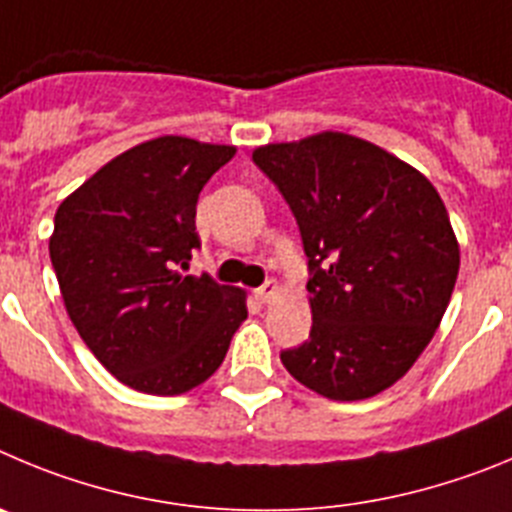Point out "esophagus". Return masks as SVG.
<instances>
[{"mask_svg": "<svg viewBox=\"0 0 512 512\" xmlns=\"http://www.w3.org/2000/svg\"><path fill=\"white\" fill-rule=\"evenodd\" d=\"M275 293H278V283H275V280H267V283H262L260 288L255 290V298L257 301L267 303L270 298H275Z\"/></svg>", "mask_w": 512, "mask_h": 512, "instance_id": "1", "label": "esophagus"}]
</instances>
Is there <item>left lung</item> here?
<instances>
[{
  "label": "left lung",
  "instance_id": "left-lung-1",
  "mask_svg": "<svg viewBox=\"0 0 512 512\" xmlns=\"http://www.w3.org/2000/svg\"><path fill=\"white\" fill-rule=\"evenodd\" d=\"M296 216L313 324L285 370L331 400H365L411 370L439 329L459 245L436 188L382 147L342 132L257 147Z\"/></svg>",
  "mask_w": 512,
  "mask_h": 512
}]
</instances>
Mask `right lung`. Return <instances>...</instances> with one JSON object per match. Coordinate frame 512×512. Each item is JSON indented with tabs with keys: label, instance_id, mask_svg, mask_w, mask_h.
Here are the masks:
<instances>
[{
	"label": "right lung",
	"instance_id": "obj_1",
	"mask_svg": "<svg viewBox=\"0 0 512 512\" xmlns=\"http://www.w3.org/2000/svg\"><path fill=\"white\" fill-rule=\"evenodd\" d=\"M234 147L188 137L142 142L73 191L50 262L73 326L119 382L181 395L209 380L247 319L245 293L186 275L201 247L199 193Z\"/></svg>",
	"mask_w": 512,
	"mask_h": 512
}]
</instances>
